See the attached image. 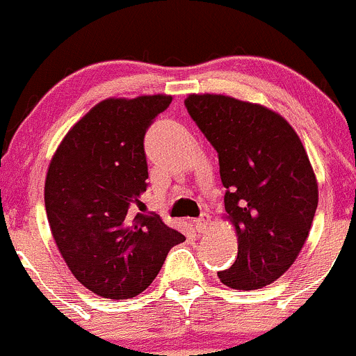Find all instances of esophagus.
Masks as SVG:
<instances>
[{
    "instance_id": "1",
    "label": "esophagus",
    "mask_w": 356,
    "mask_h": 356,
    "mask_svg": "<svg viewBox=\"0 0 356 356\" xmlns=\"http://www.w3.org/2000/svg\"><path fill=\"white\" fill-rule=\"evenodd\" d=\"M208 224H210V218H208V215H201L200 218H196V220H195V227H196V231H198V232L207 231Z\"/></svg>"
}]
</instances>
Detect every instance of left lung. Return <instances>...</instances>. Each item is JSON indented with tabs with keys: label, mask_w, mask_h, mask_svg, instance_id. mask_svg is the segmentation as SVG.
<instances>
[{
	"label": "left lung",
	"mask_w": 356,
	"mask_h": 356,
	"mask_svg": "<svg viewBox=\"0 0 356 356\" xmlns=\"http://www.w3.org/2000/svg\"><path fill=\"white\" fill-rule=\"evenodd\" d=\"M188 113L218 153L227 220L238 258L218 279L232 289H260L293 265L318 203L317 179L288 122L261 105L222 95H189Z\"/></svg>",
	"instance_id": "8db88e82"
}]
</instances>
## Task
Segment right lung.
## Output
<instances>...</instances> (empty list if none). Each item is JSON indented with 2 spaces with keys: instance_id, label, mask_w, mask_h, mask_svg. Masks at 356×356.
<instances>
[{
  "instance_id": "obj_1",
  "label": "right lung",
  "mask_w": 356,
  "mask_h": 356,
  "mask_svg": "<svg viewBox=\"0 0 356 356\" xmlns=\"http://www.w3.org/2000/svg\"><path fill=\"white\" fill-rule=\"evenodd\" d=\"M172 96L110 98L89 110L49 163L44 204L63 260L98 296L127 300L160 272L184 236L141 210L148 188L145 136Z\"/></svg>"
}]
</instances>
